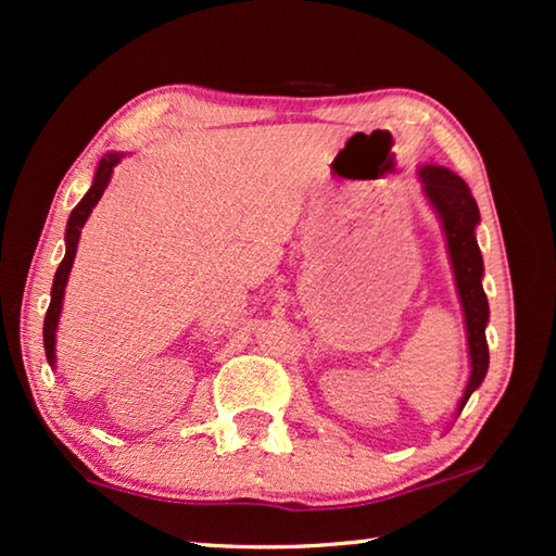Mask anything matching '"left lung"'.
Returning <instances> with one entry per match:
<instances>
[{"label": "left lung", "instance_id": "8db88e82", "mask_svg": "<svg viewBox=\"0 0 556 556\" xmlns=\"http://www.w3.org/2000/svg\"><path fill=\"white\" fill-rule=\"evenodd\" d=\"M417 176L421 181V193L429 201L431 211L437 213L441 230L446 235V250L451 269H454L456 294L460 308H464L470 375L464 397H460L456 407L458 417L470 394L481 388L488 372V363H491L485 341V326L491 312H488V299L483 291V255L476 242V228L481 223V213H478V203L464 178L451 172V168L427 164L419 166Z\"/></svg>", "mask_w": 556, "mask_h": 556}]
</instances>
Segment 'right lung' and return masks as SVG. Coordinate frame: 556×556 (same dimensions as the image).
Masks as SVG:
<instances>
[{
    "mask_svg": "<svg viewBox=\"0 0 556 556\" xmlns=\"http://www.w3.org/2000/svg\"><path fill=\"white\" fill-rule=\"evenodd\" d=\"M122 156H125L122 152H108L100 159V164L96 168V178H92V186L88 188V193L83 195V201L75 205L71 218H68V225H65V255L61 260L59 269H55L53 287H51V304H49V312H46V318H43V348H46V357H49L51 368H55V328H59L65 285H68V275L73 269L75 252H78L80 230H83V225H86V220L90 218L92 208H96L98 201L102 199V193H105L112 172H115V166L122 162Z\"/></svg>",
    "mask_w": 556,
    "mask_h": 556,
    "instance_id": "obj_1",
    "label": "right lung"
}]
</instances>
